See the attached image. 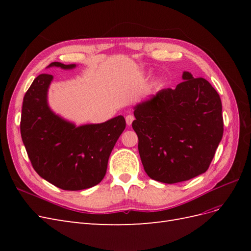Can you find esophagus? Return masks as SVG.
<instances>
[{"label":"esophagus","mask_w":251,"mask_h":251,"mask_svg":"<svg viewBox=\"0 0 251 251\" xmlns=\"http://www.w3.org/2000/svg\"><path fill=\"white\" fill-rule=\"evenodd\" d=\"M134 116L133 115H131V114H128V115H126V125L130 126L131 125H132V123L134 121Z\"/></svg>","instance_id":"obj_1"}]
</instances>
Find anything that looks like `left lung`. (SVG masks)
I'll use <instances>...</instances> for the list:
<instances>
[{
	"mask_svg": "<svg viewBox=\"0 0 251 251\" xmlns=\"http://www.w3.org/2000/svg\"><path fill=\"white\" fill-rule=\"evenodd\" d=\"M175 89H163L135 107L132 126L148 176L173 184L209 168L223 136L222 102L202 77L183 72Z\"/></svg>",
	"mask_w": 251,
	"mask_h": 251,
	"instance_id": "obj_1",
	"label": "left lung"
}]
</instances>
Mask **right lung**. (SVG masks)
<instances>
[{"mask_svg":"<svg viewBox=\"0 0 251 251\" xmlns=\"http://www.w3.org/2000/svg\"><path fill=\"white\" fill-rule=\"evenodd\" d=\"M49 67L72 69V65ZM53 76L40 74L23 100L21 136L34 171L65 191L90 188L103 179L111 151L126 128L124 116L105 123L75 126L53 113L47 92Z\"/></svg>","mask_w":251,"mask_h":251,"instance_id":"obj_1","label":"right lung"}]
</instances>
